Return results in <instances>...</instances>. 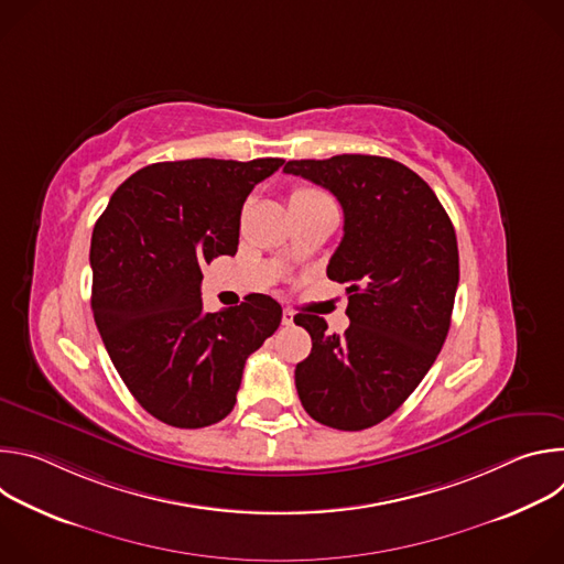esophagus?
<instances>
[{
    "label": "esophagus",
    "mask_w": 564,
    "mask_h": 564,
    "mask_svg": "<svg viewBox=\"0 0 564 564\" xmlns=\"http://www.w3.org/2000/svg\"><path fill=\"white\" fill-rule=\"evenodd\" d=\"M281 321H283V326H292L294 324V312L292 310H283Z\"/></svg>",
    "instance_id": "esophagus-1"
}]
</instances>
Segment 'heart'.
<instances>
[{"mask_svg": "<svg viewBox=\"0 0 564 564\" xmlns=\"http://www.w3.org/2000/svg\"><path fill=\"white\" fill-rule=\"evenodd\" d=\"M318 198H328V196L321 194L318 189H312V187H296L290 194V205H294V203H310V200H318Z\"/></svg>", "mask_w": 564, "mask_h": 564, "instance_id": "heart-1", "label": "heart"}]
</instances>
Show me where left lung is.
Instances as JSON below:
<instances>
[{
	"label": "left lung",
	"instance_id": "1",
	"mask_svg": "<svg viewBox=\"0 0 564 564\" xmlns=\"http://www.w3.org/2000/svg\"><path fill=\"white\" fill-rule=\"evenodd\" d=\"M283 172L344 207L328 279L348 285L350 326L339 337L316 314L294 316L312 337L296 392L318 424L364 431L404 404L444 346L459 281L455 229L435 192L397 160L344 153L290 160Z\"/></svg>",
	"mask_w": 564,
	"mask_h": 564
}]
</instances>
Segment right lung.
<instances>
[{"label": "right lung", "instance_id": "right-lung-1", "mask_svg": "<svg viewBox=\"0 0 564 564\" xmlns=\"http://www.w3.org/2000/svg\"><path fill=\"white\" fill-rule=\"evenodd\" d=\"M281 158L155 163L111 196L91 236V307L105 348L138 404L176 429L227 417L248 357L281 324V305L250 294L205 312L200 268L236 254L240 209Z\"/></svg>", "mask_w": 564, "mask_h": 564}]
</instances>
